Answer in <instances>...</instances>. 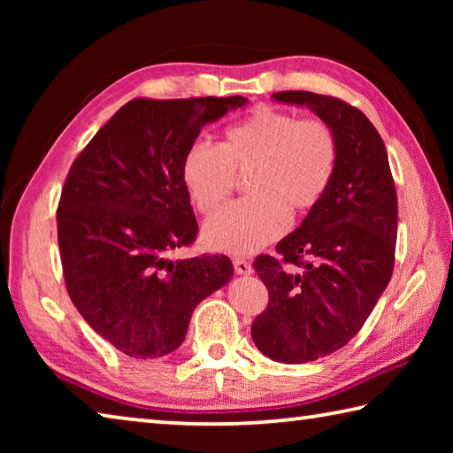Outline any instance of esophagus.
<instances>
[{
	"mask_svg": "<svg viewBox=\"0 0 453 453\" xmlns=\"http://www.w3.org/2000/svg\"><path fill=\"white\" fill-rule=\"evenodd\" d=\"M234 270L237 275H250L254 273V267H251L250 262H245V259H235L234 262Z\"/></svg>",
	"mask_w": 453,
	"mask_h": 453,
	"instance_id": "esophagus-1",
	"label": "esophagus"
}]
</instances>
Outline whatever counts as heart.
Listing matches in <instances>:
<instances>
[{"label": "heart", "mask_w": 453, "mask_h": 453, "mask_svg": "<svg viewBox=\"0 0 453 453\" xmlns=\"http://www.w3.org/2000/svg\"><path fill=\"white\" fill-rule=\"evenodd\" d=\"M337 164V142L324 121L300 119L262 107L229 126L219 148L191 143L181 180L196 208L213 216L235 186V172H250L248 197L237 199L203 229L210 248L232 256L256 254L289 226V210L308 211L321 202Z\"/></svg>", "instance_id": "1"}]
</instances>
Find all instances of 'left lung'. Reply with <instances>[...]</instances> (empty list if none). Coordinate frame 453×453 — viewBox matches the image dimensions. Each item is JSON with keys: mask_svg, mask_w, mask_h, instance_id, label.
I'll return each mask as SVG.
<instances>
[{"mask_svg": "<svg viewBox=\"0 0 453 453\" xmlns=\"http://www.w3.org/2000/svg\"><path fill=\"white\" fill-rule=\"evenodd\" d=\"M272 99L308 107L337 142L326 196L275 245L278 257L254 264L270 291L251 324L254 343L273 362L305 364L346 346L392 280L397 196L386 145L357 107L311 91Z\"/></svg>", "mask_w": 453, "mask_h": 453, "instance_id": "8db88e82", "label": "left lung"}]
</instances>
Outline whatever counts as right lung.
<instances>
[{
    "instance_id": "1",
    "label": "right lung",
    "mask_w": 453,
    "mask_h": 453,
    "mask_svg": "<svg viewBox=\"0 0 453 453\" xmlns=\"http://www.w3.org/2000/svg\"><path fill=\"white\" fill-rule=\"evenodd\" d=\"M248 97L132 99L67 173L58 208L65 288L83 319L135 359L172 354L196 305L234 278L226 256L172 259L196 240L181 159Z\"/></svg>"
}]
</instances>
